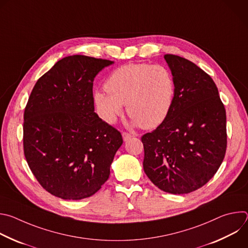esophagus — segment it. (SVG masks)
<instances>
[{
    "instance_id": "34e87169",
    "label": "esophagus",
    "mask_w": 248,
    "mask_h": 248,
    "mask_svg": "<svg viewBox=\"0 0 248 248\" xmlns=\"http://www.w3.org/2000/svg\"><path fill=\"white\" fill-rule=\"evenodd\" d=\"M132 137V134L131 133H129V132H125V131H124L123 132V138H124V141H126V140H128L129 138H131Z\"/></svg>"
}]
</instances>
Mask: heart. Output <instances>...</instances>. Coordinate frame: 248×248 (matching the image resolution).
Wrapping results in <instances>:
<instances>
[{
    "label": "heart",
    "mask_w": 248,
    "mask_h": 248,
    "mask_svg": "<svg viewBox=\"0 0 248 248\" xmlns=\"http://www.w3.org/2000/svg\"><path fill=\"white\" fill-rule=\"evenodd\" d=\"M105 89L94 95L99 114L105 122L115 123L125 105L127 115L136 124L154 128L170 111L175 83L166 65L130 62L114 70L105 83Z\"/></svg>",
    "instance_id": "heart-1"
}]
</instances>
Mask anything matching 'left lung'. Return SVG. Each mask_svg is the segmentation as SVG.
Returning a JSON list of instances; mask_svg holds the SVG:
<instances>
[{
	"instance_id": "obj_1",
	"label": "left lung",
	"mask_w": 248,
	"mask_h": 248,
	"mask_svg": "<svg viewBox=\"0 0 248 248\" xmlns=\"http://www.w3.org/2000/svg\"><path fill=\"white\" fill-rule=\"evenodd\" d=\"M175 93L166 120L141 137L143 169L161 190L186 194L206 185L227 149V117L218 88L203 69L167 54Z\"/></svg>"
}]
</instances>
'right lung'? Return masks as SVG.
<instances>
[{
    "instance_id": "1",
    "label": "right lung",
    "mask_w": 248,
    "mask_h": 248,
    "mask_svg": "<svg viewBox=\"0 0 248 248\" xmlns=\"http://www.w3.org/2000/svg\"><path fill=\"white\" fill-rule=\"evenodd\" d=\"M109 60L74 55L58 61L34 85L23 114V152L49 193L79 200L109 179L121 132L94 113L93 81Z\"/></svg>"
}]
</instances>
